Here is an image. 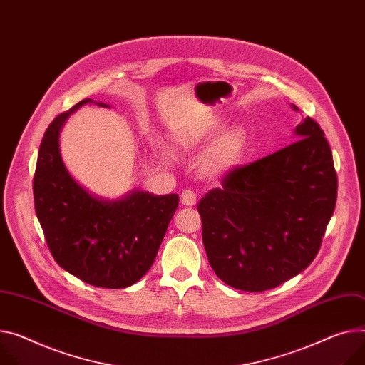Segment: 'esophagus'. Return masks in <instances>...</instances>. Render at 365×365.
<instances>
[{"instance_id":"esophagus-1","label":"esophagus","mask_w":365,"mask_h":365,"mask_svg":"<svg viewBox=\"0 0 365 365\" xmlns=\"http://www.w3.org/2000/svg\"><path fill=\"white\" fill-rule=\"evenodd\" d=\"M195 200H197V195H195L194 191L191 190H184L181 192V203L184 206H194L195 205Z\"/></svg>"}]
</instances>
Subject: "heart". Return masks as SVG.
<instances>
[{"mask_svg":"<svg viewBox=\"0 0 365 365\" xmlns=\"http://www.w3.org/2000/svg\"><path fill=\"white\" fill-rule=\"evenodd\" d=\"M220 130V121L219 120H209L202 125L200 128L194 131H182L177 133L174 135L175 142L180 148L190 150L199 148L206 140H209L212 135H215ZM248 138L247 133L240 128H228L222 131L209 150L206 152L203 160H202V171L207 178H219L232 171L237 165L241 163V160L245 156L247 152ZM158 155L162 159V162L170 163L171 155L165 148H158Z\"/></svg>","mask_w":365,"mask_h":365,"instance_id":"obj_1","label":"heart"}]
</instances>
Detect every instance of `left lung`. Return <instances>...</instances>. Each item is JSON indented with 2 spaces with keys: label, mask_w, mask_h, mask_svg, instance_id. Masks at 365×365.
Returning <instances> with one entry per match:
<instances>
[{
  "label": "left lung",
  "mask_w": 365,
  "mask_h": 365,
  "mask_svg": "<svg viewBox=\"0 0 365 365\" xmlns=\"http://www.w3.org/2000/svg\"><path fill=\"white\" fill-rule=\"evenodd\" d=\"M295 135L292 145L234 168L199 202L209 263L235 289L276 288L310 266L320 250L338 177L314 120L307 117Z\"/></svg>",
  "instance_id": "8db88e82"
}]
</instances>
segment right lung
<instances>
[{
  "mask_svg": "<svg viewBox=\"0 0 365 365\" xmlns=\"http://www.w3.org/2000/svg\"><path fill=\"white\" fill-rule=\"evenodd\" d=\"M91 102L83 99L45 131L34 177L35 210L51 255L64 270L89 285L121 289L153 264L180 199L140 190L118 200L101 199L70 175L60 131L70 114Z\"/></svg>",
  "mask_w": 365,
  "mask_h": 365,
  "instance_id": "1",
  "label": "right lung"
}]
</instances>
